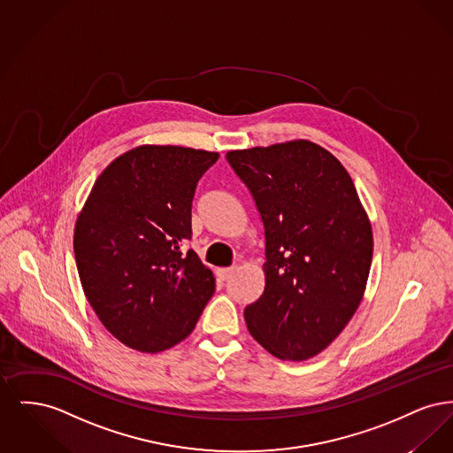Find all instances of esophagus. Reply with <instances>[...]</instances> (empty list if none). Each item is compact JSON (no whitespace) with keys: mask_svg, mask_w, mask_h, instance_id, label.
<instances>
[{"mask_svg":"<svg viewBox=\"0 0 453 453\" xmlns=\"http://www.w3.org/2000/svg\"><path fill=\"white\" fill-rule=\"evenodd\" d=\"M234 270H236V268H219V270H217V275H219L220 280H227L229 277L234 275Z\"/></svg>","mask_w":453,"mask_h":453,"instance_id":"1","label":"esophagus"}]
</instances>
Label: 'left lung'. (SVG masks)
Listing matches in <instances>:
<instances>
[{"label":"left lung","instance_id":"8db88e82","mask_svg":"<svg viewBox=\"0 0 453 453\" xmlns=\"http://www.w3.org/2000/svg\"><path fill=\"white\" fill-rule=\"evenodd\" d=\"M265 229V288L244 319L281 360L323 351L358 309L373 237L357 188L321 146L292 141L226 154Z\"/></svg>","mask_w":453,"mask_h":453}]
</instances>
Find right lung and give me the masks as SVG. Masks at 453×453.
Wrapping results in <instances>:
<instances>
[{"instance_id": "add662e5", "label": "right lung", "mask_w": 453, "mask_h": 453, "mask_svg": "<svg viewBox=\"0 0 453 453\" xmlns=\"http://www.w3.org/2000/svg\"><path fill=\"white\" fill-rule=\"evenodd\" d=\"M217 152L141 146L95 181L74 229V258L89 305L124 345L157 353L185 340L216 279L183 244L192 239L198 180Z\"/></svg>"}]
</instances>
